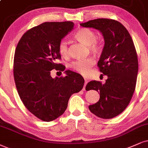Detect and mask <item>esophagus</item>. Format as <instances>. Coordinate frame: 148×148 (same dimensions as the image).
<instances>
[{
  "mask_svg": "<svg viewBox=\"0 0 148 148\" xmlns=\"http://www.w3.org/2000/svg\"><path fill=\"white\" fill-rule=\"evenodd\" d=\"M87 80L86 79V78H85V85H84V87H83V90L84 91V90H85V86H86V85H87Z\"/></svg>",
  "mask_w": 148,
  "mask_h": 148,
  "instance_id": "34e87169",
  "label": "esophagus"
}]
</instances>
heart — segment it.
Listing matches in <instances>:
<instances>
[{
  "instance_id": "obj_1",
  "label": "heart",
  "mask_w": 148,
  "mask_h": 148,
  "mask_svg": "<svg viewBox=\"0 0 148 148\" xmlns=\"http://www.w3.org/2000/svg\"><path fill=\"white\" fill-rule=\"evenodd\" d=\"M74 37L83 44L88 46L89 50L93 53L96 54L100 52L101 46L96 40V35L93 31L89 29H80L74 33ZM58 50L62 57H67L68 55V44L65 40H61L58 45ZM95 61L92 58L79 59L72 62L70 68L76 72L82 74L87 75L91 71V68L94 65Z\"/></svg>"
}]
</instances>
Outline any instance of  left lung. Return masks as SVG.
Wrapping results in <instances>:
<instances>
[{"label": "left lung", "instance_id": "1", "mask_svg": "<svg viewBox=\"0 0 148 148\" xmlns=\"http://www.w3.org/2000/svg\"><path fill=\"white\" fill-rule=\"evenodd\" d=\"M80 25L98 30L104 39L98 67L108 78L104 84L96 80L87 84L85 89L98 91L100 96L98 102L89 108L100 118H113L126 109L135 89L139 65L133 41L117 20L98 18Z\"/></svg>", "mask_w": 148, "mask_h": 148}]
</instances>
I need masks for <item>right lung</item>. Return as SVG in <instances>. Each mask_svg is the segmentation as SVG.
<instances>
[{
    "label": "right lung",
    "instance_id": "obj_1",
    "mask_svg": "<svg viewBox=\"0 0 148 148\" xmlns=\"http://www.w3.org/2000/svg\"><path fill=\"white\" fill-rule=\"evenodd\" d=\"M72 22H44L28 30L17 45L14 76L24 105L41 120L50 121L64 113L73 93L83 89V76L72 71L52 78L50 71L65 70L58 45L73 29Z\"/></svg>",
    "mask_w": 148,
    "mask_h": 148
}]
</instances>
